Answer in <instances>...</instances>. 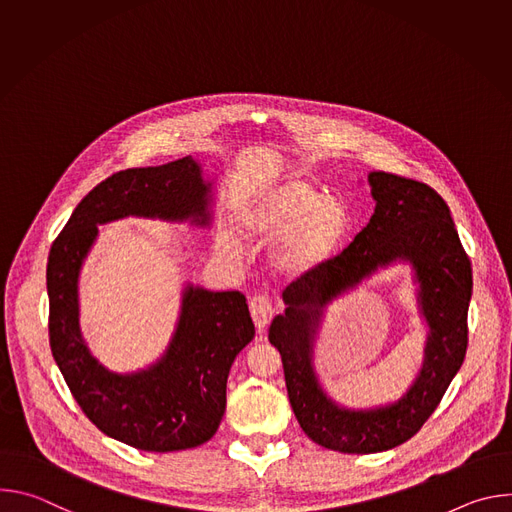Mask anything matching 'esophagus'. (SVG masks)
<instances>
[{"label": "esophagus", "mask_w": 512, "mask_h": 512, "mask_svg": "<svg viewBox=\"0 0 512 512\" xmlns=\"http://www.w3.org/2000/svg\"><path fill=\"white\" fill-rule=\"evenodd\" d=\"M249 312H251V318H253L255 326H257L259 330H265L267 324H269V320H271V316H273V308H271L269 298H265V296H253V298L249 300Z\"/></svg>", "instance_id": "34e87169"}]
</instances>
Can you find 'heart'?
Listing matches in <instances>:
<instances>
[{"label":"heart","instance_id":"1","mask_svg":"<svg viewBox=\"0 0 512 512\" xmlns=\"http://www.w3.org/2000/svg\"><path fill=\"white\" fill-rule=\"evenodd\" d=\"M235 223L239 235L247 239L283 235L279 265L289 273H304L334 255L348 233L350 216L342 200L322 196L314 184L296 180L241 202ZM216 247L229 259L241 253L239 239L229 231L218 233Z\"/></svg>","mask_w":512,"mask_h":512}]
</instances>
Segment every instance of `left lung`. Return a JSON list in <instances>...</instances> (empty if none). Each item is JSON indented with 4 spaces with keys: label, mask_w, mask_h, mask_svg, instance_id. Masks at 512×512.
<instances>
[{
    "label": "left lung",
    "mask_w": 512,
    "mask_h": 512,
    "mask_svg": "<svg viewBox=\"0 0 512 512\" xmlns=\"http://www.w3.org/2000/svg\"><path fill=\"white\" fill-rule=\"evenodd\" d=\"M377 200L369 225L336 257L283 289L287 304L269 326L279 350L291 409L312 442L342 454L397 448L423 427L460 371L468 348L472 263L444 198L431 186L391 172L369 174ZM405 258L416 267L420 303L430 324L422 375L395 406L371 412L336 408L311 369V340L321 308L377 266Z\"/></svg>",
    "instance_id": "obj_1"
}]
</instances>
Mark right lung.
Segmentation results:
<instances>
[{"instance_id":"obj_1","label":"right lung","mask_w":512,"mask_h":512,"mask_svg":"<svg viewBox=\"0 0 512 512\" xmlns=\"http://www.w3.org/2000/svg\"><path fill=\"white\" fill-rule=\"evenodd\" d=\"M208 186L186 156L156 168H129L97 184L54 239L48 265L52 356L83 413L113 440L143 452L196 448L216 433L227 379L255 326L241 291L186 287L166 356L137 375H115L91 356L79 328L77 281L99 229L123 216L208 223Z\"/></svg>"}]
</instances>
